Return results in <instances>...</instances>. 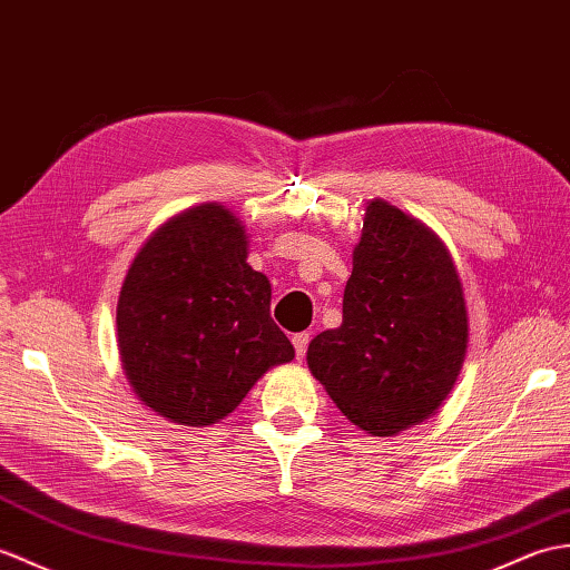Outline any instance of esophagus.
Returning <instances> with one entry per match:
<instances>
[{
  "label": "esophagus",
  "mask_w": 570,
  "mask_h": 570,
  "mask_svg": "<svg viewBox=\"0 0 570 570\" xmlns=\"http://www.w3.org/2000/svg\"><path fill=\"white\" fill-rule=\"evenodd\" d=\"M291 342H294V347H296V356H298V360H303V356H306V350H308L311 335H308V333H298V335L291 337Z\"/></svg>",
  "instance_id": "34e87169"
}]
</instances>
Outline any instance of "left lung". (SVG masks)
<instances>
[{
	"label": "left lung",
	"mask_w": 570,
	"mask_h": 570,
	"mask_svg": "<svg viewBox=\"0 0 570 570\" xmlns=\"http://www.w3.org/2000/svg\"><path fill=\"white\" fill-rule=\"evenodd\" d=\"M466 345L464 286L444 243L383 198L368 202L342 325L311 340V374L354 425L391 436L440 410Z\"/></svg>",
	"instance_id": "left-lung-1"
}]
</instances>
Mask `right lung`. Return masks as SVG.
Returning a JSON list of instances; mask_svg holds the SVG:
<instances>
[{
  "label": "right lung",
  "mask_w": 570,
  "mask_h": 570,
  "mask_svg": "<svg viewBox=\"0 0 570 570\" xmlns=\"http://www.w3.org/2000/svg\"><path fill=\"white\" fill-rule=\"evenodd\" d=\"M272 284L247 264L233 210L202 204L157 228L118 294V354L138 399L187 428L214 425L257 379L294 360L269 315Z\"/></svg>",
  "instance_id": "1"
}]
</instances>
